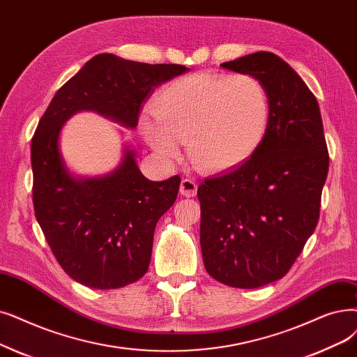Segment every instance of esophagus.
<instances>
[{
    "instance_id": "obj_1",
    "label": "esophagus",
    "mask_w": 357,
    "mask_h": 357,
    "mask_svg": "<svg viewBox=\"0 0 357 357\" xmlns=\"http://www.w3.org/2000/svg\"><path fill=\"white\" fill-rule=\"evenodd\" d=\"M197 188L198 185L195 181L190 179V178H185L182 179L181 182V187H179V192L183 195V197H194L197 194Z\"/></svg>"
}]
</instances>
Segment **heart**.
<instances>
[{"label": "heart", "instance_id": "heart-1", "mask_svg": "<svg viewBox=\"0 0 357 357\" xmlns=\"http://www.w3.org/2000/svg\"><path fill=\"white\" fill-rule=\"evenodd\" d=\"M144 116V140L163 159L187 143L191 162L206 172H223L250 159L270 119L268 93L250 74H199L163 87Z\"/></svg>", "mask_w": 357, "mask_h": 357}]
</instances>
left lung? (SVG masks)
Returning <instances> with one entry per match:
<instances>
[{"instance_id": "left-lung-1", "label": "left lung", "mask_w": 357, "mask_h": 357, "mask_svg": "<svg viewBox=\"0 0 357 357\" xmlns=\"http://www.w3.org/2000/svg\"><path fill=\"white\" fill-rule=\"evenodd\" d=\"M220 67L264 84L270 119L250 159L198 187L199 243L214 280L257 289L284 277L314 234L328 149L317 98L286 61L259 51Z\"/></svg>"}]
</instances>
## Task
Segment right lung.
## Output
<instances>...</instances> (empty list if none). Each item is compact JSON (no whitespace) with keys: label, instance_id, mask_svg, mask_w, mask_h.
<instances>
[{"label":"right lung","instance_id":"right-lung-1","mask_svg":"<svg viewBox=\"0 0 357 357\" xmlns=\"http://www.w3.org/2000/svg\"><path fill=\"white\" fill-rule=\"evenodd\" d=\"M188 71L178 64H144L112 54L93 56L61 87L32 138L33 207L52 254L73 280L118 289L149 268L154 229L174 206L181 178L147 179L126 149L112 174L74 178L59 151V132L80 111H95L135 128L154 89Z\"/></svg>","mask_w":357,"mask_h":357}]
</instances>
